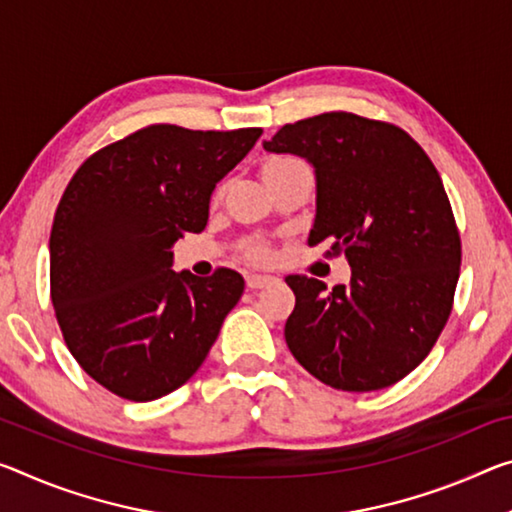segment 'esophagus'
Instances as JSON below:
<instances>
[{"label":"esophagus","instance_id":"obj_1","mask_svg":"<svg viewBox=\"0 0 512 512\" xmlns=\"http://www.w3.org/2000/svg\"><path fill=\"white\" fill-rule=\"evenodd\" d=\"M248 289H264L269 287L273 278H269V275H248Z\"/></svg>","mask_w":512,"mask_h":512}]
</instances>
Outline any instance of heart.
Masks as SVG:
<instances>
[{
	"label": "heart",
	"mask_w": 512,
	"mask_h": 512,
	"mask_svg": "<svg viewBox=\"0 0 512 512\" xmlns=\"http://www.w3.org/2000/svg\"><path fill=\"white\" fill-rule=\"evenodd\" d=\"M294 164H298L296 159L280 157V154H275V157H266L262 161V166H259V173H262V180L269 184V182L275 180V177L285 173V170H289ZM223 191H225V186L221 184L214 193V200H221ZM239 253H241L243 259H248V262H253V264H269L271 257H273V248L264 237H246V239L239 241Z\"/></svg>",
	"instance_id": "1"
}]
</instances>
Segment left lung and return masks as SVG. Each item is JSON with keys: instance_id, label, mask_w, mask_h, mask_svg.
Listing matches in <instances>:
<instances>
[{"instance_id": "left-lung-1", "label": "left lung", "mask_w": 512, "mask_h": 512, "mask_svg": "<svg viewBox=\"0 0 512 512\" xmlns=\"http://www.w3.org/2000/svg\"><path fill=\"white\" fill-rule=\"evenodd\" d=\"M264 148L314 166L310 246L330 239L328 255H346L353 271L332 291L287 275L296 294L289 351L344 392L399 383L442 335L460 275V232L440 173L401 127L348 111L289 123Z\"/></svg>"}]
</instances>
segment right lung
Listing matches in <instances>:
<instances>
[{"instance_id": "obj_1", "label": "right lung", "mask_w": 512, "mask_h": 512, "mask_svg": "<svg viewBox=\"0 0 512 512\" xmlns=\"http://www.w3.org/2000/svg\"><path fill=\"white\" fill-rule=\"evenodd\" d=\"M262 136L148 125L72 175L50 234V296L68 351L120 399L154 401L205 362L243 278L170 271V246L202 232L209 198Z\"/></svg>"}]
</instances>
